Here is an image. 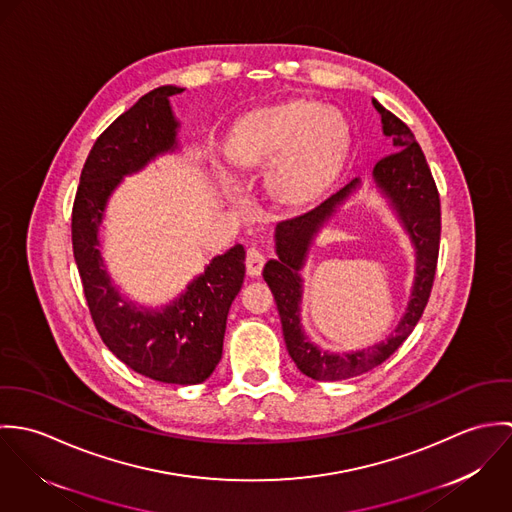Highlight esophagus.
<instances>
[{
    "label": "esophagus",
    "mask_w": 512,
    "mask_h": 512,
    "mask_svg": "<svg viewBox=\"0 0 512 512\" xmlns=\"http://www.w3.org/2000/svg\"><path fill=\"white\" fill-rule=\"evenodd\" d=\"M264 260L266 258L258 248H248V252H246V272H248V276H252V278L260 276Z\"/></svg>",
    "instance_id": "esophagus-1"
}]
</instances>
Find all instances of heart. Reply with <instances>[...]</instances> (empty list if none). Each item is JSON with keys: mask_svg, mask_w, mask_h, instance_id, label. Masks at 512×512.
Returning a JSON list of instances; mask_svg holds the SVG:
<instances>
[{"mask_svg": "<svg viewBox=\"0 0 512 512\" xmlns=\"http://www.w3.org/2000/svg\"><path fill=\"white\" fill-rule=\"evenodd\" d=\"M343 112L313 100L270 104L242 116L228 134L226 157L244 171L270 165L268 187L286 205L311 201L349 147Z\"/></svg>", "mask_w": 512, "mask_h": 512, "instance_id": "obj_1", "label": "heart"}]
</instances>
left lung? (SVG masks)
I'll use <instances>...</instances> for the list:
<instances>
[{
  "label": "left lung",
  "mask_w": 512,
  "mask_h": 512,
  "mask_svg": "<svg viewBox=\"0 0 512 512\" xmlns=\"http://www.w3.org/2000/svg\"><path fill=\"white\" fill-rule=\"evenodd\" d=\"M372 106L380 114L382 134L392 140L396 153L380 159L372 167L370 185L386 201L394 219L398 220L412 242L416 254L414 282L408 305L396 329L384 341L347 353L321 349L309 339L301 325V270L323 224L337 213V209L355 191L363 187V179H351L309 211L278 222L274 230L278 256L266 262L262 276L274 293L288 353L297 368L313 380H347L382 365L414 331L424 307L428 305L436 276L441 213L438 187L432 171L410 128L374 98Z\"/></svg>",
  "instance_id": "1"
}]
</instances>
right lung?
Masks as SVG:
<instances>
[{"label":"right lung","instance_id":"obj_1","mask_svg":"<svg viewBox=\"0 0 512 512\" xmlns=\"http://www.w3.org/2000/svg\"><path fill=\"white\" fill-rule=\"evenodd\" d=\"M185 88L167 84L144 94L90 149L73 207V252L94 325L106 347L132 370L165 384H201L219 365L226 317L240 292L244 246L215 256L187 288L161 307L124 297L106 270L100 226L124 177L165 153L179 151V120L169 98Z\"/></svg>","mask_w":512,"mask_h":512}]
</instances>
